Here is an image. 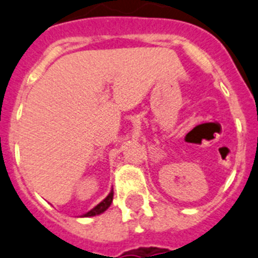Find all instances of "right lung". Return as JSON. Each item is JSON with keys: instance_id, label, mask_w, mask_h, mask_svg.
<instances>
[{"instance_id": "right-lung-1", "label": "right lung", "mask_w": 258, "mask_h": 258, "mask_svg": "<svg viewBox=\"0 0 258 258\" xmlns=\"http://www.w3.org/2000/svg\"><path fill=\"white\" fill-rule=\"evenodd\" d=\"M112 201H113V191H110V194L108 195V196L105 197V199L103 200V201L100 202V204H98V205H96L95 208L91 209V210L89 211V213L84 214L83 216H95V215H99V214L104 213V211L107 210V209L110 206Z\"/></svg>"}]
</instances>
